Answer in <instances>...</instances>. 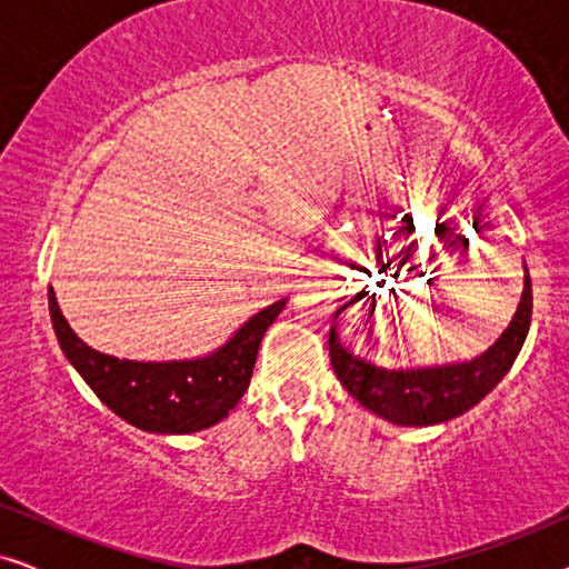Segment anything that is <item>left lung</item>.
Returning <instances> with one entry per match:
<instances>
[{"mask_svg":"<svg viewBox=\"0 0 569 569\" xmlns=\"http://www.w3.org/2000/svg\"><path fill=\"white\" fill-rule=\"evenodd\" d=\"M347 308V306H345ZM339 308L333 321L345 313ZM533 292L531 277L526 271V287L520 306L512 316L502 337L487 349L485 355L473 357L469 362L440 365V368H417V370H386L376 362L365 360L345 347L339 339L337 326L329 331V355L331 365L341 386L370 409L372 415L388 419L403 427H427L448 422V419L461 417L463 411L485 399L492 388L505 378L512 368L516 357L523 347L528 326H531ZM370 333V331H368Z\"/></svg>","mask_w":569,"mask_h":569,"instance_id":"left-lung-1","label":"left lung"}]
</instances>
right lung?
<instances>
[{
    "instance_id": "obj_1",
    "label": "right lung",
    "mask_w": 569,
    "mask_h": 569,
    "mask_svg": "<svg viewBox=\"0 0 569 569\" xmlns=\"http://www.w3.org/2000/svg\"><path fill=\"white\" fill-rule=\"evenodd\" d=\"M284 300L271 302L240 326L228 345L199 360L137 362L96 352L69 329L49 287L51 323L61 352L113 415L144 432L186 435L207 430L230 415L251 383L263 333Z\"/></svg>"
}]
</instances>
